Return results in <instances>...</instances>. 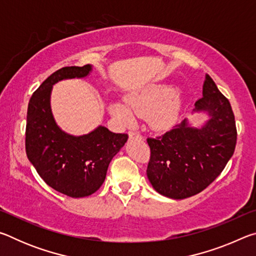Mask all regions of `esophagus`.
I'll list each match as a JSON object with an SVG mask.
<instances>
[{
    "mask_svg": "<svg viewBox=\"0 0 256 256\" xmlns=\"http://www.w3.org/2000/svg\"><path fill=\"white\" fill-rule=\"evenodd\" d=\"M128 136L130 138H142V136L138 132H136V131H130L128 132Z\"/></svg>",
    "mask_w": 256,
    "mask_h": 256,
    "instance_id": "esophagus-1",
    "label": "esophagus"
}]
</instances>
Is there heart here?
<instances>
[{"label": "heart", "instance_id": "heart-1", "mask_svg": "<svg viewBox=\"0 0 256 256\" xmlns=\"http://www.w3.org/2000/svg\"><path fill=\"white\" fill-rule=\"evenodd\" d=\"M110 112L116 118L126 123H132L134 114L146 116L152 128L162 130L172 126L180 112V99L168 89H159L144 94H134L126 98V105L112 104Z\"/></svg>", "mask_w": 256, "mask_h": 256}]
</instances>
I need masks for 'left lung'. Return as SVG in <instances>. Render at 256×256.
<instances>
[{"mask_svg": "<svg viewBox=\"0 0 256 256\" xmlns=\"http://www.w3.org/2000/svg\"><path fill=\"white\" fill-rule=\"evenodd\" d=\"M196 110L210 116L201 128L188 126L184 120L162 136L146 138L150 146L146 176L158 193L176 200L206 188L222 174L236 146L230 102L209 74L203 84V96L196 102Z\"/></svg>", "mask_w": 256, "mask_h": 256, "instance_id": "8db88e82", "label": "left lung"}]
</instances>
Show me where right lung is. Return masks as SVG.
<instances>
[{
	"instance_id": "1",
	"label": "right lung",
	"mask_w": 256,
	"mask_h": 256,
	"mask_svg": "<svg viewBox=\"0 0 256 256\" xmlns=\"http://www.w3.org/2000/svg\"><path fill=\"white\" fill-rule=\"evenodd\" d=\"M90 71L89 64L55 71L32 94L27 112L26 154L29 162L47 185L74 198L99 190L108 164L128 138L126 133H112L105 126L73 136L56 125L50 106L52 86L63 79L84 78Z\"/></svg>"
}]
</instances>
